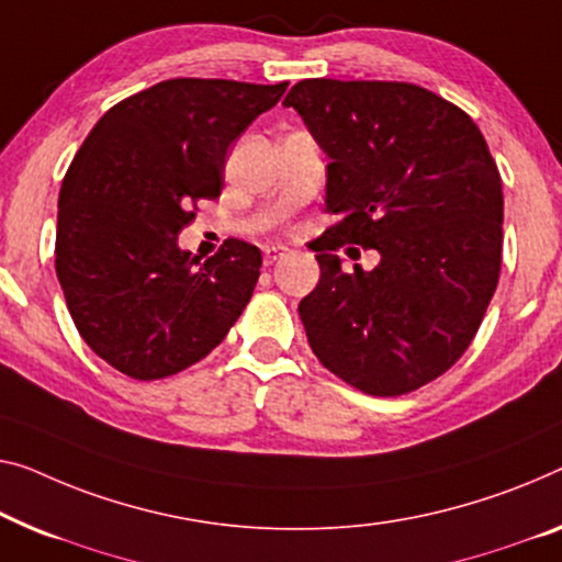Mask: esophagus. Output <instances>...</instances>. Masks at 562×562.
<instances>
[{"instance_id":"34e87169","label":"esophagus","mask_w":562,"mask_h":562,"mask_svg":"<svg viewBox=\"0 0 562 562\" xmlns=\"http://www.w3.org/2000/svg\"><path fill=\"white\" fill-rule=\"evenodd\" d=\"M284 255H288V249L284 247H265V265L278 262V259Z\"/></svg>"}]
</instances>
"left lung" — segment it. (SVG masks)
Listing matches in <instances>:
<instances>
[{
  "label": "left lung",
  "mask_w": 562,
  "mask_h": 562,
  "mask_svg": "<svg viewBox=\"0 0 562 562\" xmlns=\"http://www.w3.org/2000/svg\"><path fill=\"white\" fill-rule=\"evenodd\" d=\"M330 158L321 282L300 321L321 363L371 396L449 371L480 328L502 265V179L462 108L412 82L300 80L284 98ZM382 262L341 272L334 249Z\"/></svg>",
  "instance_id": "obj_1"
}]
</instances>
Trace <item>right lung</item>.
Segmentation results:
<instances>
[{
    "mask_svg": "<svg viewBox=\"0 0 562 562\" xmlns=\"http://www.w3.org/2000/svg\"><path fill=\"white\" fill-rule=\"evenodd\" d=\"M284 90L164 80L113 105L75 154L57 201V280L82 340L131 379L194 366L252 297L255 245L227 239L201 265L179 232L191 201L220 196L229 146Z\"/></svg>",
    "mask_w": 562,
    "mask_h": 562,
    "instance_id": "add662e5",
    "label": "right lung"
}]
</instances>
